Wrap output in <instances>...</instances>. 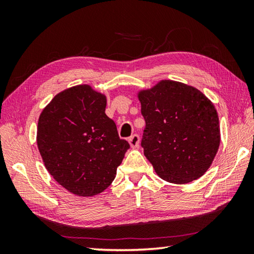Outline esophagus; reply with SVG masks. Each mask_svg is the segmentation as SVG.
<instances>
[{
  "mask_svg": "<svg viewBox=\"0 0 254 254\" xmlns=\"http://www.w3.org/2000/svg\"><path fill=\"white\" fill-rule=\"evenodd\" d=\"M128 143H130L132 148H136L139 145V136L137 134H134V135L128 138Z\"/></svg>",
  "mask_w": 254,
  "mask_h": 254,
  "instance_id": "34e87169",
  "label": "esophagus"
}]
</instances>
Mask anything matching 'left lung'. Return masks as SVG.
<instances>
[{"label": "left lung", "instance_id": "obj_1", "mask_svg": "<svg viewBox=\"0 0 254 254\" xmlns=\"http://www.w3.org/2000/svg\"><path fill=\"white\" fill-rule=\"evenodd\" d=\"M146 122L144 155L161 179L186 185L201 178L220 144L215 106L193 86L161 79L137 93Z\"/></svg>", "mask_w": 254, "mask_h": 254}]
</instances>
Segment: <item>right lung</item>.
<instances>
[{
	"mask_svg": "<svg viewBox=\"0 0 254 254\" xmlns=\"http://www.w3.org/2000/svg\"><path fill=\"white\" fill-rule=\"evenodd\" d=\"M106 106V95L90 85H76L57 94L39 116L42 161L53 179L75 195L105 191L130 148L105 113Z\"/></svg>",
	"mask_w": 254,
	"mask_h": 254,
	"instance_id": "obj_1",
	"label": "right lung"
}]
</instances>
